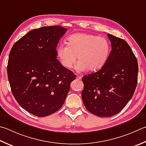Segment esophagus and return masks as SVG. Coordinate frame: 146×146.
Instances as JSON below:
<instances>
[{
	"mask_svg": "<svg viewBox=\"0 0 146 146\" xmlns=\"http://www.w3.org/2000/svg\"><path fill=\"white\" fill-rule=\"evenodd\" d=\"M76 79L78 80H81L82 79V76L76 75Z\"/></svg>",
	"mask_w": 146,
	"mask_h": 146,
	"instance_id": "34e87169",
	"label": "esophagus"
}]
</instances>
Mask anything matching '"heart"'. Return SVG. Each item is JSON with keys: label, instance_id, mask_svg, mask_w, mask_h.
<instances>
[{"label": "heart", "instance_id": "b5f03b06", "mask_svg": "<svg viewBox=\"0 0 146 146\" xmlns=\"http://www.w3.org/2000/svg\"><path fill=\"white\" fill-rule=\"evenodd\" d=\"M111 45L105 37L87 33H74L67 38V45L59 44L56 53L61 64L66 68L72 67L76 61L78 71L99 70L107 62Z\"/></svg>", "mask_w": 146, "mask_h": 146}]
</instances>
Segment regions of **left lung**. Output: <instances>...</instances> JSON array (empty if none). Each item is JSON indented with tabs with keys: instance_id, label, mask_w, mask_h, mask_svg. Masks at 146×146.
I'll return each mask as SVG.
<instances>
[{
	"instance_id": "1",
	"label": "left lung",
	"mask_w": 146,
	"mask_h": 146,
	"mask_svg": "<svg viewBox=\"0 0 146 146\" xmlns=\"http://www.w3.org/2000/svg\"><path fill=\"white\" fill-rule=\"evenodd\" d=\"M111 51L106 64L82 78V100L94 115L111 117L126 106L137 84L138 62L128 43L108 33Z\"/></svg>"
}]
</instances>
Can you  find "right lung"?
Here are the masks:
<instances>
[{"label":"right lung","instance_id":"1","mask_svg":"<svg viewBox=\"0 0 146 146\" xmlns=\"http://www.w3.org/2000/svg\"><path fill=\"white\" fill-rule=\"evenodd\" d=\"M66 31L60 26L34 29L10 51L7 76L11 91L18 104L35 116L58 111L76 78L57 59V45Z\"/></svg>","mask_w":146,"mask_h":146}]
</instances>
